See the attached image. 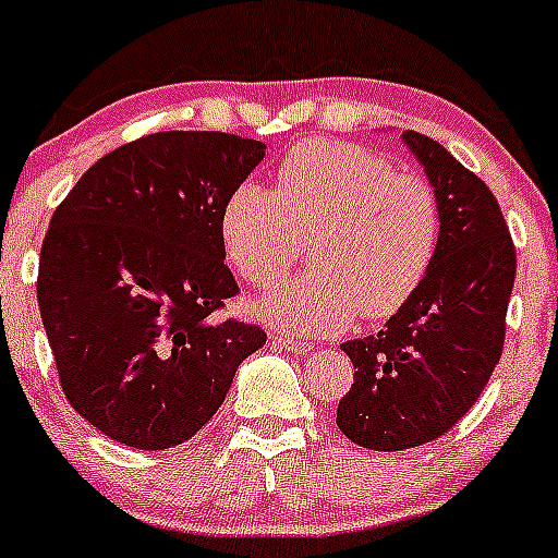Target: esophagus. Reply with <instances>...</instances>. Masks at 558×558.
I'll list each match as a JSON object with an SVG mask.
<instances>
[{
  "mask_svg": "<svg viewBox=\"0 0 558 558\" xmlns=\"http://www.w3.org/2000/svg\"><path fill=\"white\" fill-rule=\"evenodd\" d=\"M271 338H274V343H279V347H284V349H290V352L301 354V357H306V354H312V352H314V347H312V343L301 341V338H292V336H287V332H274Z\"/></svg>",
  "mask_w": 558,
  "mask_h": 558,
  "instance_id": "1",
  "label": "esophagus"
}]
</instances>
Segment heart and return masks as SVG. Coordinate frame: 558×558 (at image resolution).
<instances>
[{
	"label": "heart",
	"mask_w": 558,
	"mask_h": 558,
	"mask_svg": "<svg viewBox=\"0 0 558 558\" xmlns=\"http://www.w3.org/2000/svg\"><path fill=\"white\" fill-rule=\"evenodd\" d=\"M444 211L424 177L352 142L308 140L277 169V187L241 182L220 215L228 263L255 287L277 284L312 246V266L263 298L257 314L303 336L387 319L433 268Z\"/></svg>",
	"instance_id": "b5f03b06"
}]
</instances>
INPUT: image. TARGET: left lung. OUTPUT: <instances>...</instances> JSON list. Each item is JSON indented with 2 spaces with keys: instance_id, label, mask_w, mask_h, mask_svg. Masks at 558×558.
Listing matches in <instances>:
<instances>
[{
  "instance_id": "left-lung-1",
  "label": "left lung",
  "mask_w": 558,
  "mask_h": 558,
  "mask_svg": "<svg viewBox=\"0 0 558 558\" xmlns=\"http://www.w3.org/2000/svg\"><path fill=\"white\" fill-rule=\"evenodd\" d=\"M444 211L438 255L416 295L381 332L343 343L354 384L336 424L373 451L449 433L489 384L505 347L515 246L486 182L429 136L405 131Z\"/></svg>"
}]
</instances>
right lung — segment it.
I'll return each mask as SVG.
<instances>
[{"label":"right lung","instance_id":"add662e5","mask_svg":"<svg viewBox=\"0 0 558 558\" xmlns=\"http://www.w3.org/2000/svg\"><path fill=\"white\" fill-rule=\"evenodd\" d=\"M266 155L158 131L96 160L53 211L37 301L69 405L118 444L174 449L217 413L266 330L217 317L239 284L220 215Z\"/></svg>","mask_w":558,"mask_h":558}]
</instances>
